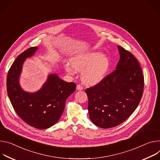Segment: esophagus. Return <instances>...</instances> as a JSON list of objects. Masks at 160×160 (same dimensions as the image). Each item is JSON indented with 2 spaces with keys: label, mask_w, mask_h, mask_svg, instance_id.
Here are the masks:
<instances>
[{
  "label": "esophagus",
  "mask_w": 160,
  "mask_h": 160,
  "mask_svg": "<svg viewBox=\"0 0 160 160\" xmlns=\"http://www.w3.org/2000/svg\"><path fill=\"white\" fill-rule=\"evenodd\" d=\"M76 89L78 90H82L83 89V87L81 84H78L77 87H76Z\"/></svg>",
  "instance_id": "34e87169"
}]
</instances>
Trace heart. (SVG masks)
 <instances>
[{"instance_id":"1","label":"heart","mask_w":160,"mask_h":160,"mask_svg":"<svg viewBox=\"0 0 160 160\" xmlns=\"http://www.w3.org/2000/svg\"><path fill=\"white\" fill-rule=\"evenodd\" d=\"M110 67L108 57L103 56L98 51L87 52L76 55L72 60V63L65 64V70L69 74L74 75L76 70L82 71V81L89 84H96L107 76Z\"/></svg>"}]
</instances>
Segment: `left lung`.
<instances>
[{
    "instance_id": "obj_1",
    "label": "left lung",
    "mask_w": 160,
    "mask_h": 160,
    "mask_svg": "<svg viewBox=\"0 0 160 160\" xmlns=\"http://www.w3.org/2000/svg\"><path fill=\"white\" fill-rule=\"evenodd\" d=\"M120 59L116 70L87 88L91 121L102 128L116 127L135 111L142 97L144 80L140 63L130 52L118 46Z\"/></svg>"
}]
</instances>
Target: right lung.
<instances>
[{
	"label": "right lung",
	"instance_id": "1",
	"mask_svg": "<svg viewBox=\"0 0 160 160\" xmlns=\"http://www.w3.org/2000/svg\"><path fill=\"white\" fill-rule=\"evenodd\" d=\"M38 49L37 46L30 48L14 60L8 74L7 92L14 111L23 121L38 129H46L59 120L66 100L74 92L76 86L51 74L38 92L24 91L19 81L23 65L26 58L33 56Z\"/></svg>",
	"mask_w": 160,
	"mask_h": 160
}]
</instances>
